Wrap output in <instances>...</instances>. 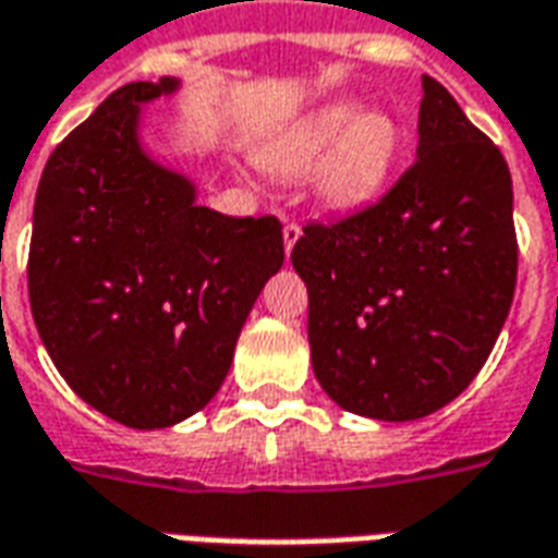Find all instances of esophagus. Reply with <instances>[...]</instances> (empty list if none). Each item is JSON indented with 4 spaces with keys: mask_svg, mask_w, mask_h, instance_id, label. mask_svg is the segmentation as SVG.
<instances>
[{
    "mask_svg": "<svg viewBox=\"0 0 558 558\" xmlns=\"http://www.w3.org/2000/svg\"><path fill=\"white\" fill-rule=\"evenodd\" d=\"M299 239H302V227H299L295 220H287V227H283V251L292 254V247H295Z\"/></svg>",
    "mask_w": 558,
    "mask_h": 558,
    "instance_id": "esophagus-1",
    "label": "esophagus"
}]
</instances>
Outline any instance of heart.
Segmentation results:
<instances>
[{"label":"heart","mask_w":558,"mask_h":558,"mask_svg":"<svg viewBox=\"0 0 558 558\" xmlns=\"http://www.w3.org/2000/svg\"><path fill=\"white\" fill-rule=\"evenodd\" d=\"M398 119L359 98H335L275 131L256 148V163L278 179H302L328 211H352L383 194L398 167Z\"/></svg>","instance_id":"1"}]
</instances>
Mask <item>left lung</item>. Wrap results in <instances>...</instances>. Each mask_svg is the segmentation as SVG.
<instances>
[{
	"label": "left lung",
	"mask_w": 558,
	"mask_h": 558,
	"mask_svg": "<svg viewBox=\"0 0 558 558\" xmlns=\"http://www.w3.org/2000/svg\"><path fill=\"white\" fill-rule=\"evenodd\" d=\"M421 89L415 163L376 206L307 223L292 247L316 379L376 421L451 403L487 362L517 283L502 151L442 83L424 74Z\"/></svg>",
	"instance_id": "left-lung-1"
}]
</instances>
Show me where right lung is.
I'll list each match as a JSON object with an SVG mask.
<instances>
[{"instance_id": "1", "label": "right lung", "mask_w": 558, "mask_h": 558, "mask_svg": "<svg viewBox=\"0 0 558 558\" xmlns=\"http://www.w3.org/2000/svg\"><path fill=\"white\" fill-rule=\"evenodd\" d=\"M175 77L128 83L71 131L35 196L29 302L56 371L134 430L191 418L218 395L235 340L283 266L280 220L230 218L146 151L143 107Z\"/></svg>"}]
</instances>
